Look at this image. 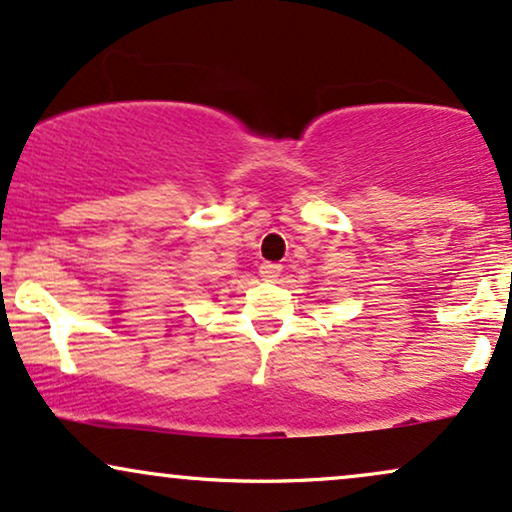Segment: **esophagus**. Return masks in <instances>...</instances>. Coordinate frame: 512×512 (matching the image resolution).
<instances>
[{
    "label": "esophagus",
    "instance_id": "34e87169",
    "mask_svg": "<svg viewBox=\"0 0 512 512\" xmlns=\"http://www.w3.org/2000/svg\"><path fill=\"white\" fill-rule=\"evenodd\" d=\"M280 273H282L280 263H270V261L261 263V275H263V278H266V280H278Z\"/></svg>",
    "mask_w": 512,
    "mask_h": 512
}]
</instances>
